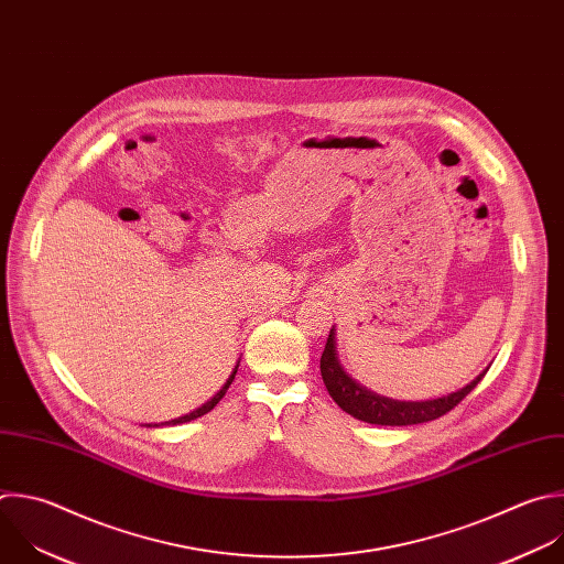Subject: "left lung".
<instances>
[{"instance_id": "left-lung-1", "label": "left lung", "mask_w": 564, "mask_h": 564, "mask_svg": "<svg viewBox=\"0 0 564 564\" xmlns=\"http://www.w3.org/2000/svg\"><path fill=\"white\" fill-rule=\"evenodd\" d=\"M489 369V367H487ZM487 369L478 377L467 383L463 390L452 392L441 399L432 401H394L388 397H379L356 383L349 373L340 367V360L336 356V338H334V327L329 329L323 356H321V377L323 383L334 399V403L347 412L349 416L371 423V425H392V427H403V425H419L427 423L434 419H441L449 410H454L487 373Z\"/></svg>"}]
</instances>
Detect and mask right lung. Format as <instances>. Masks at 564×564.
Listing matches in <instances>:
<instances>
[{
    "instance_id": "add662e5",
    "label": "right lung",
    "mask_w": 564,
    "mask_h": 564,
    "mask_svg": "<svg viewBox=\"0 0 564 564\" xmlns=\"http://www.w3.org/2000/svg\"><path fill=\"white\" fill-rule=\"evenodd\" d=\"M239 367V365H237ZM237 367H235V371L230 373V379L226 381V386L210 399V401H206L202 408H197V410H193L191 414H185V416H178V419H174V421H167V423H161V425H178V423H187V421H195V419H199V416H204V414H208L213 408H217V403L226 397V392H228V388H230V383L235 381V373H237ZM148 427H152V425H148ZM154 427H159V425H154Z\"/></svg>"
}]
</instances>
